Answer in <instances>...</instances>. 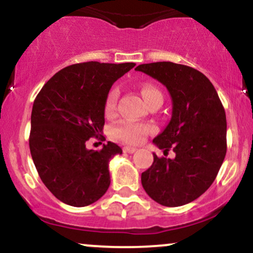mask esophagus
I'll return each instance as SVG.
<instances>
[{
	"mask_svg": "<svg viewBox=\"0 0 253 253\" xmlns=\"http://www.w3.org/2000/svg\"><path fill=\"white\" fill-rule=\"evenodd\" d=\"M136 151L135 147H132V146H125L124 147V152L126 153H134Z\"/></svg>",
	"mask_w": 253,
	"mask_h": 253,
	"instance_id": "obj_1",
	"label": "esophagus"
}]
</instances>
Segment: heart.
<instances>
[{
  "mask_svg": "<svg viewBox=\"0 0 253 253\" xmlns=\"http://www.w3.org/2000/svg\"><path fill=\"white\" fill-rule=\"evenodd\" d=\"M141 95H143L145 102L149 104L157 98H163V95L157 89L156 86L146 84L141 88ZM119 97V89L113 88L108 92L106 98V103H104V112L106 114H113L117 109V102ZM153 130V127L150 125L145 124H136L130 123V121H123V123L118 124L117 126L113 127L112 135L113 138L117 140L123 141L126 144H139L144 139V136L150 134Z\"/></svg>",
  "mask_w": 253,
  "mask_h": 253,
  "instance_id": "b5f03b06",
  "label": "heart"
}]
</instances>
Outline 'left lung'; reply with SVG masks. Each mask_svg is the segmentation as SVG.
<instances>
[{"label":"left lung","instance_id":"obj_1","mask_svg":"<svg viewBox=\"0 0 253 253\" xmlns=\"http://www.w3.org/2000/svg\"><path fill=\"white\" fill-rule=\"evenodd\" d=\"M135 70L159 81L169 91L172 117L153 143L176 153L173 159L153 153L152 165L141 173V184L159 205H187L211 187L225 159V109L213 84L196 69L157 62L141 64Z\"/></svg>","mask_w":253,"mask_h":253}]
</instances>
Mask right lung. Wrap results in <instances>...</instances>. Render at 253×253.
Segmentation results:
<instances>
[{
	"label": "right lung",
	"mask_w": 253,
	"mask_h": 253,
	"mask_svg": "<svg viewBox=\"0 0 253 253\" xmlns=\"http://www.w3.org/2000/svg\"><path fill=\"white\" fill-rule=\"evenodd\" d=\"M134 63L72 64L50 78L37 95L31 115L30 150L43 184L74 207L96 202L110 184L109 161L123 152L108 141L100 151L85 143L101 135L104 103L113 83Z\"/></svg>",
	"instance_id": "right-lung-1"
}]
</instances>
